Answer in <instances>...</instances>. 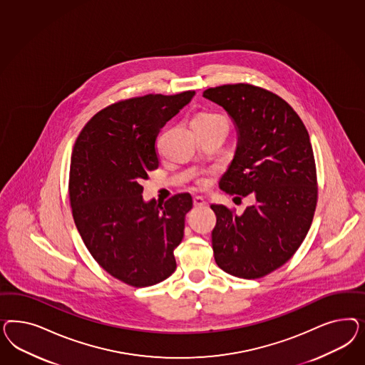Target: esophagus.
<instances>
[{
	"mask_svg": "<svg viewBox=\"0 0 365 365\" xmlns=\"http://www.w3.org/2000/svg\"><path fill=\"white\" fill-rule=\"evenodd\" d=\"M192 202H194V206L195 207H202V206H205L206 205V200H205V198L203 197H194V199H192Z\"/></svg>",
	"mask_w": 365,
	"mask_h": 365,
	"instance_id": "1",
	"label": "esophagus"
}]
</instances>
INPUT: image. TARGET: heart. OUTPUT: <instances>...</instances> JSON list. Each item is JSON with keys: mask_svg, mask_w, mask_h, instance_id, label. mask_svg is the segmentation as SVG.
<instances>
[{"mask_svg": "<svg viewBox=\"0 0 365 365\" xmlns=\"http://www.w3.org/2000/svg\"><path fill=\"white\" fill-rule=\"evenodd\" d=\"M227 123V120L218 113H211V112H202L195 116L194 123H203V124H215V123ZM198 185L205 186L206 185V179L200 178L198 179Z\"/></svg>", "mask_w": 365, "mask_h": 365, "instance_id": "heart-1", "label": "heart"}]
</instances>
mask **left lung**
Here are the masks:
<instances>
[{
	"instance_id": "left-lung-1",
	"label": "left lung",
	"mask_w": 365,
	"mask_h": 365,
	"mask_svg": "<svg viewBox=\"0 0 365 365\" xmlns=\"http://www.w3.org/2000/svg\"><path fill=\"white\" fill-rule=\"evenodd\" d=\"M203 96L227 110L238 128L235 156L220 187L255 197L242 215L211 205L214 258L232 276L261 278L287 264L309 232L319 197L309 133L285 100L253 84H225Z\"/></svg>"
}]
</instances>
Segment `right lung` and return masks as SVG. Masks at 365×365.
Wrapping results in <instances>:
<instances>
[{
    "instance_id": "obj_1",
    "label": "right lung",
    "mask_w": 365,
    "mask_h": 365,
    "mask_svg": "<svg viewBox=\"0 0 365 365\" xmlns=\"http://www.w3.org/2000/svg\"><path fill=\"white\" fill-rule=\"evenodd\" d=\"M194 95L116 101L93 115L73 145L68 191L76 227L95 261L130 287H153L177 269L174 250L192 198L180 192L145 203L140 180L159 167L160 128Z\"/></svg>"
}]
</instances>
